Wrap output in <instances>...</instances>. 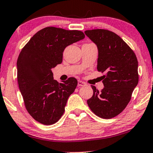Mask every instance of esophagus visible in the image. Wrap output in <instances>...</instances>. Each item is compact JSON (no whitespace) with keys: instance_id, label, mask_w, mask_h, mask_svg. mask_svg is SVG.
<instances>
[{"instance_id":"obj_1","label":"esophagus","mask_w":153,"mask_h":153,"mask_svg":"<svg viewBox=\"0 0 153 153\" xmlns=\"http://www.w3.org/2000/svg\"><path fill=\"white\" fill-rule=\"evenodd\" d=\"M86 85V84L85 83V82L80 81V80H79L78 82H77V86H85Z\"/></svg>"}]
</instances>
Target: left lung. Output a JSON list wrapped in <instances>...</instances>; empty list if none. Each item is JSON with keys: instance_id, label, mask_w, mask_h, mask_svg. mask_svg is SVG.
Instances as JSON below:
<instances>
[{"instance_id": "left-lung-1", "label": "left lung", "mask_w": 153, "mask_h": 153, "mask_svg": "<svg viewBox=\"0 0 153 153\" xmlns=\"http://www.w3.org/2000/svg\"><path fill=\"white\" fill-rule=\"evenodd\" d=\"M84 33L97 47V70L106 73L103 76V89L99 92L91 86L93 95L87 103L97 116L110 119L122 112L137 85L136 56L119 36L111 31L94 29Z\"/></svg>"}]
</instances>
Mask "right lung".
<instances>
[{
    "label": "right lung",
    "instance_id": "1",
    "mask_svg": "<svg viewBox=\"0 0 153 153\" xmlns=\"http://www.w3.org/2000/svg\"><path fill=\"white\" fill-rule=\"evenodd\" d=\"M84 37L79 30L46 27L35 34L20 53L17 61L19 88L28 112L39 123L54 124L63 114L77 81L69 77L59 83L52 69L62 62L67 46Z\"/></svg>",
    "mask_w": 153,
    "mask_h": 153
}]
</instances>
